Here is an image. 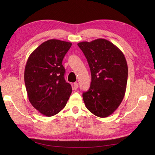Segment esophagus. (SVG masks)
I'll use <instances>...</instances> for the list:
<instances>
[{
    "instance_id": "obj_1",
    "label": "esophagus",
    "mask_w": 155,
    "mask_h": 155,
    "mask_svg": "<svg viewBox=\"0 0 155 155\" xmlns=\"http://www.w3.org/2000/svg\"><path fill=\"white\" fill-rule=\"evenodd\" d=\"M78 88V83H74L72 85V89L73 90H77Z\"/></svg>"
}]
</instances>
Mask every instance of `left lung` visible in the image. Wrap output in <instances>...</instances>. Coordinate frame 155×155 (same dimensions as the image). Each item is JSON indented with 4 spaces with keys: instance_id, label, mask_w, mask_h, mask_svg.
I'll list each match as a JSON object with an SVG mask.
<instances>
[{
    "instance_id": "left-lung-1",
    "label": "left lung",
    "mask_w": 155,
    "mask_h": 155,
    "mask_svg": "<svg viewBox=\"0 0 155 155\" xmlns=\"http://www.w3.org/2000/svg\"><path fill=\"white\" fill-rule=\"evenodd\" d=\"M87 59L91 72L89 89L83 93L85 106L101 118L113 114L124 97L128 67L123 52L104 38L77 44Z\"/></svg>"
}]
</instances>
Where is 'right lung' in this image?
Returning <instances> with one entry per match:
<instances>
[{
	"label": "right lung",
	"instance_id": "obj_1",
	"mask_svg": "<svg viewBox=\"0 0 155 155\" xmlns=\"http://www.w3.org/2000/svg\"><path fill=\"white\" fill-rule=\"evenodd\" d=\"M71 45L57 39L45 41L32 52L26 64L24 77L28 100L47 117L63 109L71 94V85L64 79L62 64Z\"/></svg>",
	"mask_w": 155,
	"mask_h": 155
}]
</instances>
